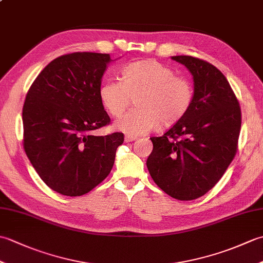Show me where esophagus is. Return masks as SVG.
Listing matches in <instances>:
<instances>
[{
	"label": "esophagus",
	"mask_w": 263,
	"mask_h": 263,
	"mask_svg": "<svg viewBox=\"0 0 263 263\" xmlns=\"http://www.w3.org/2000/svg\"><path fill=\"white\" fill-rule=\"evenodd\" d=\"M137 137L136 136H131V135H126L125 136V138H124V140H125V142H132V141H135V140H137Z\"/></svg>",
	"instance_id": "esophagus-1"
}]
</instances>
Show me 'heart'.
<instances>
[{
	"mask_svg": "<svg viewBox=\"0 0 263 263\" xmlns=\"http://www.w3.org/2000/svg\"><path fill=\"white\" fill-rule=\"evenodd\" d=\"M121 80H107L98 89L99 100L113 117L122 115L132 98L137 108L123 115L115 126L131 136L144 135L159 124L170 126L182 120L193 103L194 90L186 78L175 76L156 60L124 65Z\"/></svg>",
	"mask_w": 263,
	"mask_h": 263,
	"instance_id": "obj_1",
	"label": "heart"
}]
</instances>
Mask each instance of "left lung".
<instances>
[{
  "mask_svg": "<svg viewBox=\"0 0 263 263\" xmlns=\"http://www.w3.org/2000/svg\"><path fill=\"white\" fill-rule=\"evenodd\" d=\"M172 59L193 76V103L163 136L150 138L154 149L147 167L165 193L190 201L210 191L225 174L237 152L242 115L230 82L216 66L187 55Z\"/></svg>",
  "mask_w": 263,
  "mask_h": 263,
  "instance_id": "8db88e82",
  "label": "left lung"
}]
</instances>
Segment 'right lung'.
Segmentation results:
<instances>
[{
	"instance_id": "right-lung-1",
	"label": "right lung",
	"mask_w": 263,
	"mask_h": 263,
	"mask_svg": "<svg viewBox=\"0 0 263 263\" xmlns=\"http://www.w3.org/2000/svg\"><path fill=\"white\" fill-rule=\"evenodd\" d=\"M109 61V54L90 52L59 57L38 74L25 99V153L44 183L68 197L102 183L124 141L121 132L92 135L110 123L98 96Z\"/></svg>"
}]
</instances>
